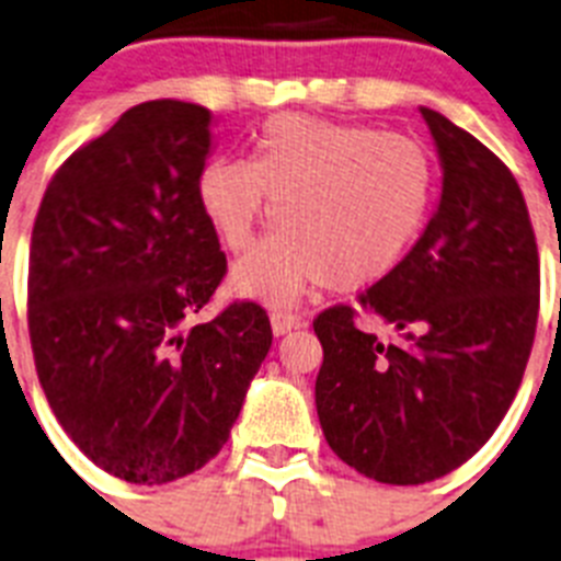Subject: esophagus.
Returning a JSON list of instances; mask_svg holds the SVG:
<instances>
[{
    "label": "esophagus",
    "instance_id": "esophagus-1",
    "mask_svg": "<svg viewBox=\"0 0 561 561\" xmlns=\"http://www.w3.org/2000/svg\"><path fill=\"white\" fill-rule=\"evenodd\" d=\"M299 324H302V319L294 317V313H285V310H273L271 313V328L276 336H285V333H290Z\"/></svg>",
    "mask_w": 561,
    "mask_h": 561
}]
</instances>
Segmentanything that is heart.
Masks as SVG:
<instances>
[{"instance_id":"obj_1","label":"heart","mask_w":561,"mask_h":561,"mask_svg":"<svg viewBox=\"0 0 561 561\" xmlns=\"http://www.w3.org/2000/svg\"><path fill=\"white\" fill-rule=\"evenodd\" d=\"M439 173L419 139L374 125L282 113L251 159H210L199 205L228 251H244L276 210L279 233L244 256L230 288L285 308L313 288H370L419 242Z\"/></svg>"}]
</instances>
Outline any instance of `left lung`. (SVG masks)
Returning <instances> with one entry per match:
<instances>
[{
    "label": "left lung",
    "mask_w": 561,
    "mask_h": 561,
    "mask_svg": "<svg viewBox=\"0 0 561 561\" xmlns=\"http://www.w3.org/2000/svg\"><path fill=\"white\" fill-rule=\"evenodd\" d=\"M419 111L439 157V202L408 259L362 296L397 339L362 331L351 308L313 322L324 439L385 484L433 482L491 439L539 317V253L516 179L448 116Z\"/></svg>",
    "instance_id": "left-lung-1"
}]
</instances>
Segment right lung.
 <instances>
[{"label":"right lung","instance_id":"add662e5","mask_svg":"<svg viewBox=\"0 0 561 561\" xmlns=\"http://www.w3.org/2000/svg\"><path fill=\"white\" fill-rule=\"evenodd\" d=\"M208 107L153 99L79 148L36 214L27 328L42 390L91 462L164 484L228 442L271 351L267 313L191 319L225 276L199 205L214 150Z\"/></svg>","mask_w":561,"mask_h":561}]
</instances>
